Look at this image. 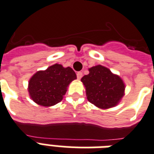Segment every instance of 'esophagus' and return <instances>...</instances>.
Segmentation results:
<instances>
[{
	"label": "esophagus",
	"mask_w": 154,
	"mask_h": 154,
	"mask_svg": "<svg viewBox=\"0 0 154 154\" xmlns=\"http://www.w3.org/2000/svg\"><path fill=\"white\" fill-rule=\"evenodd\" d=\"M82 76H83V73H81V72H77V79H81V77H82Z\"/></svg>",
	"instance_id": "1"
}]
</instances>
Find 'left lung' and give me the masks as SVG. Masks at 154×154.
Masks as SVG:
<instances>
[{"label": "left lung", "mask_w": 154, "mask_h": 154, "mask_svg": "<svg viewBox=\"0 0 154 154\" xmlns=\"http://www.w3.org/2000/svg\"><path fill=\"white\" fill-rule=\"evenodd\" d=\"M81 81L86 88L87 99L100 108L116 106L123 97L125 85L122 79L100 65L89 69Z\"/></svg>", "instance_id": "obj_1"}]
</instances>
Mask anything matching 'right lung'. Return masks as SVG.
Instances as JSON below:
<instances>
[{"instance_id":"1","label":"right lung","mask_w":154,"mask_h":154,"mask_svg":"<svg viewBox=\"0 0 154 154\" xmlns=\"http://www.w3.org/2000/svg\"><path fill=\"white\" fill-rule=\"evenodd\" d=\"M76 78L77 75L70 67L53 65L34 75L29 81L28 92L31 98L39 105H54L62 100L69 84Z\"/></svg>"}]
</instances>
